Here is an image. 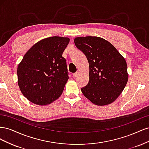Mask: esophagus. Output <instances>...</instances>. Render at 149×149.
I'll return each mask as SVG.
<instances>
[{"mask_svg": "<svg viewBox=\"0 0 149 149\" xmlns=\"http://www.w3.org/2000/svg\"><path fill=\"white\" fill-rule=\"evenodd\" d=\"M78 74H79V73H78V71H77V72H76V73H73V76L74 78H76V76H77L78 75Z\"/></svg>", "mask_w": 149, "mask_h": 149, "instance_id": "obj_1", "label": "esophagus"}]
</instances>
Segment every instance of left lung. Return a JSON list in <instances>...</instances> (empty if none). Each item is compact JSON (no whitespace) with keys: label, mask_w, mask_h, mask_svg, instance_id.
<instances>
[{"label":"left lung","mask_w":149,"mask_h":149,"mask_svg":"<svg viewBox=\"0 0 149 149\" xmlns=\"http://www.w3.org/2000/svg\"><path fill=\"white\" fill-rule=\"evenodd\" d=\"M74 42L89 63V83L81 88L84 96L97 106L114 102L128 81L124 58L111 43L100 37H77Z\"/></svg>","instance_id":"left-lung-1"}]
</instances>
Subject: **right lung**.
<instances>
[{
	"mask_svg": "<svg viewBox=\"0 0 149 149\" xmlns=\"http://www.w3.org/2000/svg\"><path fill=\"white\" fill-rule=\"evenodd\" d=\"M69 42L66 37L47 38L25 53L18 66V84L30 102L45 106L61 95L69 78L62 55Z\"/></svg>",
	"mask_w": 149,
	"mask_h": 149,
	"instance_id": "obj_1",
	"label": "right lung"
}]
</instances>
